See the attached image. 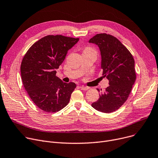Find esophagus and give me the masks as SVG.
Returning <instances> with one entry per match:
<instances>
[{
	"label": "esophagus",
	"mask_w": 158,
	"mask_h": 158,
	"mask_svg": "<svg viewBox=\"0 0 158 158\" xmlns=\"http://www.w3.org/2000/svg\"><path fill=\"white\" fill-rule=\"evenodd\" d=\"M80 88L82 89V90H88L89 89L88 87H86V86H80Z\"/></svg>",
	"instance_id": "34e87169"
}]
</instances>
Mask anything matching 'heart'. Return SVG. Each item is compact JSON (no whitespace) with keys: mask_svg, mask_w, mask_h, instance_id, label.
Instances as JSON below:
<instances>
[{"mask_svg":"<svg viewBox=\"0 0 158 158\" xmlns=\"http://www.w3.org/2000/svg\"><path fill=\"white\" fill-rule=\"evenodd\" d=\"M93 51V50L90 48H86L85 50H84V51Z\"/></svg>","mask_w":158,"mask_h":158,"instance_id":"1","label":"heart"}]
</instances>
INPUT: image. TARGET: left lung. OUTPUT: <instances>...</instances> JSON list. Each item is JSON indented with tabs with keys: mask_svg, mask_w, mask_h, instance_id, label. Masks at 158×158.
I'll return each instance as SVG.
<instances>
[{
	"mask_svg": "<svg viewBox=\"0 0 158 158\" xmlns=\"http://www.w3.org/2000/svg\"><path fill=\"white\" fill-rule=\"evenodd\" d=\"M89 43L99 47L102 76L109 81V86L91 106L102 112H112L127 100L132 89L136 79L134 58L129 50L112 35L98 34Z\"/></svg>",
	"mask_w": 158,
	"mask_h": 158,
	"instance_id": "1",
	"label": "left lung"
}]
</instances>
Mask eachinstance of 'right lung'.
Segmentation results:
<instances>
[{"label": "right lung", "mask_w": 158, "mask_h": 158, "mask_svg": "<svg viewBox=\"0 0 158 158\" xmlns=\"http://www.w3.org/2000/svg\"><path fill=\"white\" fill-rule=\"evenodd\" d=\"M79 40L49 35L35 42L25 55L20 67L22 82L31 100L41 110L56 112L69 103L76 85L63 82L56 76V70Z\"/></svg>", "instance_id": "obj_1"}]
</instances>
